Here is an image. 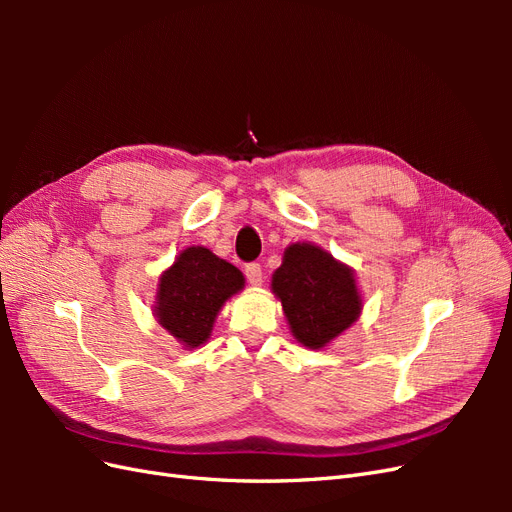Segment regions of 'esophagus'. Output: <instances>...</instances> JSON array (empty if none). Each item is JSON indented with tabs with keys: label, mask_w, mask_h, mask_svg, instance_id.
I'll return each mask as SVG.
<instances>
[{
	"label": "esophagus",
	"mask_w": 512,
	"mask_h": 512,
	"mask_svg": "<svg viewBox=\"0 0 512 512\" xmlns=\"http://www.w3.org/2000/svg\"><path fill=\"white\" fill-rule=\"evenodd\" d=\"M245 275H247V282L252 286H260L262 284V267L258 262H250V265L245 267Z\"/></svg>",
	"instance_id": "34e87169"
}]
</instances>
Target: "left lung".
Wrapping results in <instances>:
<instances>
[{
	"label": "left lung",
	"instance_id": "left-lung-1",
	"mask_svg": "<svg viewBox=\"0 0 512 512\" xmlns=\"http://www.w3.org/2000/svg\"><path fill=\"white\" fill-rule=\"evenodd\" d=\"M271 290L282 301L294 339L312 350L331 344L363 309L354 271L314 243L286 247Z\"/></svg>",
	"mask_w": 512,
	"mask_h": 512
}]
</instances>
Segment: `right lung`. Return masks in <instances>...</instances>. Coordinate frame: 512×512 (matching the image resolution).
I'll list each match as a JSON object with an SVG mask.
<instances>
[{
    "mask_svg": "<svg viewBox=\"0 0 512 512\" xmlns=\"http://www.w3.org/2000/svg\"><path fill=\"white\" fill-rule=\"evenodd\" d=\"M243 286L245 277L235 265L203 245L185 247L160 275L153 314L185 350H192L207 342L220 309Z\"/></svg>",
    "mask_w": 512,
    "mask_h": 512,
    "instance_id": "obj_1",
    "label": "right lung"
}]
</instances>
